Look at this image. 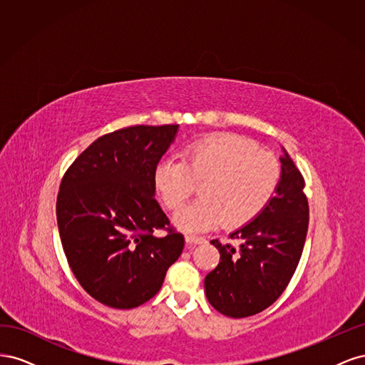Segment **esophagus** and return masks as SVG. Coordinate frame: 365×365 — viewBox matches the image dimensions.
<instances>
[{
	"label": "esophagus",
	"instance_id": "obj_1",
	"mask_svg": "<svg viewBox=\"0 0 365 365\" xmlns=\"http://www.w3.org/2000/svg\"><path fill=\"white\" fill-rule=\"evenodd\" d=\"M204 240H205L204 237H197V236H193V235H185V244L189 248H193L197 244H202Z\"/></svg>",
	"mask_w": 365,
	"mask_h": 365
}]
</instances>
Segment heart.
Returning a JSON list of instances; mask_svg holds the SVG:
<instances>
[{
	"label": "heart",
	"mask_w": 365,
	"mask_h": 365,
	"mask_svg": "<svg viewBox=\"0 0 365 365\" xmlns=\"http://www.w3.org/2000/svg\"><path fill=\"white\" fill-rule=\"evenodd\" d=\"M282 176L279 160L256 143L237 135H216L192 143L181 160L165 158L153 172L164 205L181 208L201 184L202 196L175 215L185 233L248 224L268 205Z\"/></svg>",
	"instance_id": "1"
}]
</instances>
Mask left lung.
Here are the masks:
<instances>
[{
	"label": "left lung",
	"instance_id": "left-lung-1",
	"mask_svg": "<svg viewBox=\"0 0 365 365\" xmlns=\"http://www.w3.org/2000/svg\"><path fill=\"white\" fill-rule=\"evenodd\" d=\"M282 176L277 190L262 212L230 237L237 248L212 244L220 254L217 267L207 274V300L217 312L231 318L256 315L282 295L300 262L309 207L304 181L288 152L282 148Z\"/></svg>",
	"mask_w": 365,
	"mask_h": 365
}]
</instances>
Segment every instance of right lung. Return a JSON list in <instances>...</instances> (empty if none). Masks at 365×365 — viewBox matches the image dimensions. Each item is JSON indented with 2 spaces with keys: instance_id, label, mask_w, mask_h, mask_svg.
<instances>
[{
  "instance_id": "obj_1",
  "label": "right lung",
  "mask_w": 365,
  "mask_h": 365,
  "mask_svg": "<svg viewBox=\"0 0 365 365\" xmlns=\"http://www.w3.org/2000/svg\"><path fill=\"white\" fill-rule=\"evenodd\" d=\"M180 125L129 126L97 138L65 173L56 202L61 242L82 288L97 302L132 309L149 302L178 260L184 236L155 200L153 172Z\"/></svg>"
}]
</instances>
